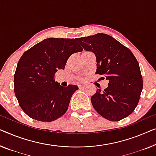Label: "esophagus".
<instances>
[{
	"instance_id": "34e87169",
	"label": "esophagus",
	"mask_w": 156,
	"mask_h": 156,
	"mask_svg": "<svg viewBox=\"0 0 156 156\" xmlns=\"http://www.w3.org/2000/svg\"><path fill=\"white\" fill-rule=\"evenodd\" d=\"M85 85H84V84H80L78 85V87H79V88H80V89H82V88H84V87H85Z\"/></svg>"
}]
</instances>
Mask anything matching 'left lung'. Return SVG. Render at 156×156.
<instances>
[{
    "instance_id": "1",
    "label": "left lung",
    "mask_w": 156,
    "mask_h": 156,
    "mask_svg": "<svg viewBox=\"0 0 156 156\" xmlns=\"http://www.w3.org/2000/svg\"><path fill=\"white\" fill-rule=\"evenodd\" d=\"M76 41L85 50L94 53L96 73L104 76L109 81L106 89L97 90L92 96L93 107L111 121L127 117L137 106L143 89V79L136 57L129 49L105 34L82 37Z\"/></svg>"
}]
</instances>
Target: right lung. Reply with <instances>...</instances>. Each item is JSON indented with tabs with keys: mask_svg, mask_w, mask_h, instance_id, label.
Returning <instances> with one entry per match:
<instances>
[{
	"mask_svg": "<svg viewBox=\"0 0 156 156\" xmlns=\"http://www.w3.org/2000/svg\"><path fill=\"white\" fill-rule=\"evenodd\" d=\"M74 38H49L26 51L19 60L15 94L20 107L34 120L51 122L63 115L78 87L55 82V74L64 69L69 57L82 52Z\"/></svg>",
	"mask_w": 156,
	"mask_h": 156,
	"instance_id": "1",
	"label": "right lung"
}]
</instances>
